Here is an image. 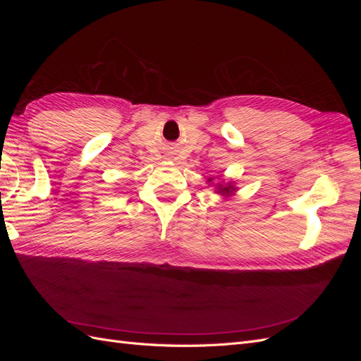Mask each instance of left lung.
Here are the masks:
<instances>
[{
    "mask_svg": "<svg viewBox=\"0 0 361 361\" xmlns=\"http://www.w3.org/2000/svg\"><path fill=\"white\" fill-rule=\"evenodd\" d=\"M209 185H215V192L216 194H221L223 197H231L236 192V187H235V180L231 182H216L214 183V178H207L206 180Z\"/></svg>",
    "mask_w": 361,
    "mask_h": 361,
    "instance_id": "1",
    "label": "left lung"
}]
</instances>
